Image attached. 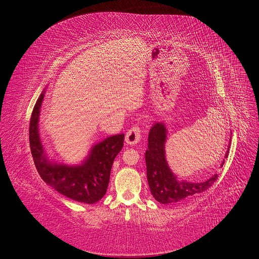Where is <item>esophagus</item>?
<instances>
[{
	"mask_svg": "<svg viewBox=\"0 0 259 259\" xmlns=\"http://www.w3.org/2000/svg\"><path fill=\"white\" fill-rule=\"evenodd\" d=\"M142 137V131L138 124L133 125V126L127 131L126 136H125V142L128 145H136Z\"/></svg>",
	"mask_w": 259,
	"mask_h": 259,
	"instance_id": "34e87169",
	"label": "esophagus"
}]
</instances>
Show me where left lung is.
<instances>
[{"label": "left lung", "mask_w": 259, "mask_h": 259, "mask_svg": "<svg viewBox=\"0 0 259 259\" xmlns=\"http://www.w3.org/2000/svg\"><path fill=\"white\" fill-rule=\"evenodd\" d=\"M165 126L162 123H155L149 132L146 166L149 188L156 201L163 204L180 202L206 191L214 185L218 178L217 174L204 183H188L177 180L165 160ZM228 152L229 150L226 153V158L228 156Z\"/></svg>", "instance_id": "left-lung-1"}]
</instances>
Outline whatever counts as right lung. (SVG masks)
Masks as SVG:
<instances>
[{"mask_svg":"<svg viewBox=\"0 0 259 259\" xmlns=\"http://www.w3.org/2000/svg\"><path fill=\"white\" fill-rule=\"evenodd\" d=\"M43 97L44 93L36 100L29 127L30 149L38 174L46 184L70 199L88 204L98 202L107 192L114 158L123 148L124 134L110 136L96 145L80 166L51 163L45 158L37 131Z\"/></svg>","mask_w":259,"mask_h":259,"instance_id":"add662e5","label":"right lung"}]
</instances>
